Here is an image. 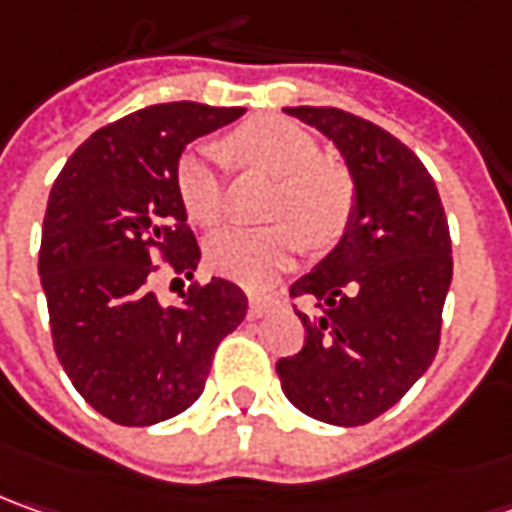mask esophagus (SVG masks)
<instances>
[{
    "instance_id": "esophagus-1",
    "label": "esophagus",
    "mask_w": 512,
    "mask_h": 512,
    "mask_svg": "<svg viewBox=\"0 0 512 512\" xmlns=\"http://www.w3.org/2000/svg\"><path fill=\"white\" fill-rule=\"evenodd\" d=\"M269 300L266 297H260V294H249V317H263L266 311H269Z\"/></svg>"
}]
</instances>
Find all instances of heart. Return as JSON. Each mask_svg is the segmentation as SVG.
Returning a JSON list of instances; mask_svg holds the SVG:
<instances>
[{"label":"heart","instance_id":"b5f03b06","mask_svg":"<svg viewBox=\"0 0 512 512\" xmlns=\"http://www.w3.org/2000/svg\"><path fill=\"white\" fill-rule=\"evenodd\" d=\"M226 147L243 167L274 175L269 226H226L206 243V263L221 277L260 289L297 255L303 238L326 249L343 238L357 206V189L340 164L320 158V144L283 118H252L229 135ZM181 203L192 221L212 226L226 212V192L215 152H186L175 169ZM294 220L301 226L297 230Z\"/></svg>","mask_w":512,"mask_h":512}]
</instances>
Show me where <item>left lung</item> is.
Here are the masks:
<instances>
[{"label": "left lung", "mask_w": 512, "mask_h": 512, "mask_svg": "<svg viewBox=\"0 0 512 512\" xmlns=\"http://www.w3.org/2000/svg\"><path fill=\"white\" fill-rule=\"evenodd\" d=\"M345 158L357 206L343 240L291 297L306 343L277 362L294 408L328 425H365L408 394L439 348L453 277L450 232L431 172L399 138L337 107H286Z\"/></svg>", "instance_id": "obj_1"}]
</instances>
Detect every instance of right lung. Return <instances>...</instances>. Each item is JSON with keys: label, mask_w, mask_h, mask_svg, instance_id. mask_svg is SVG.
Masks as SVG:
<instances>
[{"label": "right lung", "mask_w": 512, "mask_h": 512, "mask_svg": "<svg viewBox=\"0 0 512 512\" xmlns=\"http://www.w3.org/2000/svg\"><path fill=\"white\" fill-rule=\"evenodd\" d=\"M243 107L152 104L90 135L50 189L39 277L53 348L98 414L144 428L203 394L221 340L246 317V294L221 277L161 306L158 260L192 277L201 260L175 169L189 141Z\"/></svg>", "instance_id": "obj_1"}]
</instances>
